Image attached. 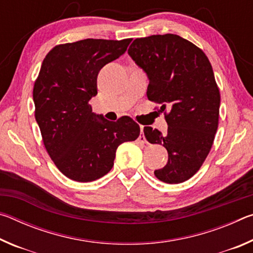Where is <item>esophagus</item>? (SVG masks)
<instances>
[{"mask_svg":"<svg viewBox=\"0 0 253 253\" xmlns=\"http://www.w3.org/2000/svg\"><path fill=\"white\" fill-rule=\"evenodd\" d=\"M144 126H140V136L138 137V140L140 143H146V138L144 136Z\"/></svg>","mask_w":253,"mask_h":253,"instance_id":"obj_1","label":"esophagus"}]
</instances>
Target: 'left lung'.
I'll return each instance as SVG.
<instances>
[{
    "instance_id": "8db88e82",
    "label": "left lung",
    "mask_w": 253,
    "mask_h": 253,
    "mask_svg": "<svg viewBox=\"0 0 253 253\" xmlns=\"http://www.w3.org/2000/svg\"><path fill=\"white\" fill-rule=\"evenodd\" d=\"M128 54L146 74L148 100L166 107L168 134L144 127L151 144L163 145L169 162L154 174L177 184L198 172L212 147L219 124L220 92L213 69L202 50L176 34L136 39Z\"/></svg>"
}]
</instances>
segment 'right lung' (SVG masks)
I'll use <instances>...</instances> for the list:
<instances>
[{"label": "right lung", "instance_id": "obj_1", "mask_svg": "<svg viewBox=\"0 0 253 253\" xmlns=\"http://www.w3.org/2000/svg\"><path fill=\"white\" fill-rule=\"evenodd\" d=\"M131 39H85L54 46L34 84L36 121L46 152L60 172L77 182H91L113 169L119 145L139 136L130 117L107 121L92 113L101 68L125 53Z\"/></svg>", "mask_w": 253, "mask_h": 253}]
</instances>
